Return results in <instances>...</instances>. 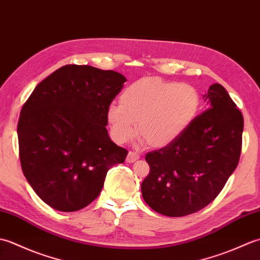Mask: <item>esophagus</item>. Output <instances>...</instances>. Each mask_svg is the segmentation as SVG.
Segmentation results:
<instances>
[{
    "mask_svg": "<svg viewBox=\"0 0 260 260\" xmlns=\"http://www.w3.org/2000/svg\"><path fill=\"white\" fill-rule=\"evenodd\" d=\"M140 158V155L135 152H128V154H127L126 156V162L127 163H133L135 161H137V159Z\"/></svg>",
    "mask_w": 260,
    "mask_h": 260,
    "instance_id": "34e87169",
    "label": "esophagus"
}]
</instances>
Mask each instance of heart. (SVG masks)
<instances>
[{"label": "heart", "instance_id": "b5f03b06", "mask_svg": "<svg viewBox=\"0 0 260 260\" xmlns=\"http://www.w3.org/2000/svg\"><path fill=\"white\" fill-rule=\"evenodd\" d=\"M119 103L109 105L106 110L114 141L125 144L139 131L151 147L164 148L194 123L201 109V95L192 85L146 77L125 88Z\"/></svg>", "mask_w": 260, "mask_h": 260}]
</instances>
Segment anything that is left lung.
<instances>
[{
  "label": "left lung",
  "mask_w": 260,
  "mask_h": 260,
  "mask_svg": "<svg viewBox=\"0 0 260 260\" xmlns=\"http://www.w3.org/2000/svg\"><path fill=\"white\" fill-rule=\"evenodd\" d=\"M206 110L173 144L146 154L150 173L144 201L168 217H184L219 194L239 162L244 117L227 90L213 84L203 95Z\"/></svg>",
  "instance_id": "1"
}]
</instances>
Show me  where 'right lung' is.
<instances>
[{
    "mask_svg": "<svg viewBox=\"0 0 260 260\" xmlns=\"http://www.w3.org/2000/svg\"><path fill=\"white\" fill-rule=\"evenodd\" d=\"M125 77L91 66L68 64L39 84L21 109L20 161L26 181L62 212L87 207L127 151L110 140L106 110Z\"/></svg>",
    "mask_w": 260,
    "mask_h": 260,
    "instance_id": "obj_1",
    "label": "right lung"
}]
</instances>
